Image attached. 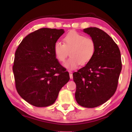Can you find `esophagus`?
<instances>
[{"label": "esophagus", "instance_id": "1", "mask_svg": "<svg viewBox=\"0 0 132 132\" xmlns=\"http://www.w3.org/2000/svg\"><path fill=\"white\" fill-rule=\"evenodd\" d=\"M69 76H70V79H73V74L70 72V74H69Z\"/></svg>", "mask_w": 132, "mask_h": 132}]
</instances>
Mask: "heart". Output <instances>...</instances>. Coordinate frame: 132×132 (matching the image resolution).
<instances>
[{"mask_svg":"<svg viewBox=\"0 0 132 132\" xmlns=\"http://www.w3.org/2000/svg\"><path fill=\"white\" fill-rule=\"evenodd\" d=\"M63 41L64 44L59 41L55 42L53 52L56 59L62 63L70 55V58L64 64V68L68 70L76 69L81 64L86 65L95 55L96 45L94 41L76 31L68 32L64 37Z\"/></svg>","mask_w":132,"mask_h":132,"instance_id":"b5f03b06","label":"heart"}]
</instances>
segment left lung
<instances>
[{
    "mask_svg": "<svg viewBox=\"0 0 132 132\" xmlns=\"http://www.w3.org/2000/svg\"><path fill=\"white\" fill-rule=\"evenodd\" d=\"M83 32L94 41L96 51L92 60L73 74L75 98L80 105L95 108L115 94L122 70L121 56L114 41L101 29L89 27Z\"/></svg>",
    "mask_w": 132,
    "mask_h": 132,
    "instance_id": "1",
    "label": "left lung"
}]
</instances>
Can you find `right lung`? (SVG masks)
I'll return each mask as SVG.
<instances>
[{"label":"right lung","instance_id":"1","mask_svg":"<svg viewBox=\"0 0 132 132\" xmlns=\"http://www.w3.org/2000/svg\"><path fill=\"white\" fill-rule=\"evenodd\" d=\"M64 30L43 28L26 36L15 53L13 71L20 97L37 107L51 105L70 79L53 46Z\"/></svg>","mask_w":132,"mask_h":132}]
</instances>
